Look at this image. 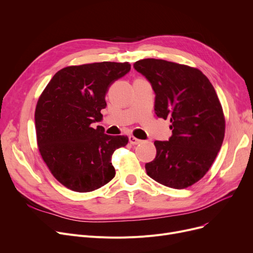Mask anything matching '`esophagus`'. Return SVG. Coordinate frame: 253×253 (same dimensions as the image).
Masks as SVG:
<instances>
[{"label": "esophagus", "instance_id": "obj_1", "mask_svg": "<svg viewBox=\"0 0 253 253\" xmlns=\"http://www.w3.org/2000/svg\"><path fill=\"white\" fill-rule=\"evenodd\" d=\"M129 141H130V143H131V144H138V143H140V142H141V140H140V139H138V138L134 137L133 135H130V136H129Z\"/></svg>", "mask_w": 253, "mask_h": 253}]
</instances>
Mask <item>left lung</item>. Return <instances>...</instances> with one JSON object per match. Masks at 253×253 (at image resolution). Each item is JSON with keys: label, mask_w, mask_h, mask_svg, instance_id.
<instances>
[{"label": "left lung", "mask_w": 253, "mask_h": 253, "mask_svg": "<svg viewBox=\"0 0 253 253\" xmlns=\"http://www.w3.org/2000/svg\"><path fill=\"white\" fill-rule=\"evenodd\" d=\"M133 68L150 82L155 113L169 119L172 135L156 140L157 155L145 164L148 175L172 189L200 180L211 167L224 136V118L216 92L197 69L163 59L145 58Z\"/></svg>", "instance_id": "1"}]
</instances>
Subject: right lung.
Wrapping results in <instances>:
<instances>
[{
    "instance_id": "1",
    "label": "right lung",
    "mask_w": 253,
    "mask_h": 253,
    "mask_svg": "<svg viewBox=\"0 0 253 253\" xmlns=\"http://www.w3.org/2000/svg\"><path fill=\"white\" fill-rule=\"evenodd\" d=\"M130 69L128 62L111 61L68 66L53 76L38 100L39 151L53 176L72 191L97 190L116 174L112 155L128 137L108 135L91 124L101 121L106 92Z\"/></svg>"
}]
</instances>
